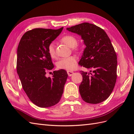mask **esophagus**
Here are the masks:
<instances>
[{"mask_svg": "<svg viewBox=\"0 0 134 134\" xmlns=\"http://www.w3.org/2000/svg\"><path fill=\"white\" fill-rule=\"evenodd\" d=\"M67 74H68V75L69 76H71L73 75L74 72L71 71H67Z\"/></svg>", "mask_w": 134, "mask_h": 134, "instance_id": "esophagus-1", "label": "esophagus"}]
</instances>
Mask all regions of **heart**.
<instances>
[{"label":"heart","instance_id":"obj_1","mask_svg":"<svg viewBox=\"0 0 134 134\" xmlns=\"http://www.w3.org/2000/svg\"><path fill=\"white\" fill-rule=\"evenodd\" d=\"M61 42H63L70 47H71L74 50H78L79 46L77 44V39L75 36L71 35H67L62 37L60 39ZM48 52L52 58H56V52L55 45L53 43H50L47 48ZM76 66V58L75 56H71L67 58L60 59L57 63V67L59 69L73 70Z\"/></svg>","mask_w":134,"mask_h":134}]
</instances>
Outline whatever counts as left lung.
Segmentation results:
<instances>
[{"label":"left lung","instance_id":"obj_1","mask_svg":"<svg viewBox=\"0 0 134 134\" xmlns=\"http://www.w3.org/2000/svg\"><path fill=\"white\" fill-rule=\"evenodd\" d=\"M67 30L81 36L86 47L79 64L92 70H92L81 71V97L87 103H100L109 97L115 86L118 61L114 48L106 32L95 25L85 22Z\"/></svg>","mask_w":134,"mask_h":134}]
</instances>
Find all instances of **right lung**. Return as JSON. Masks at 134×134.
<instances>
[{"label": "right lung", "instance_id": "obj_1", "mask_svg": "<svg viewBox=\"0 0 134 134\" xmlns=\"http://www.w3.org/2000/svg\"><path fill=\"white\" fill-rule=\"evenodd\" d=\"M63 29L36 28L22 36L17 49L16 70L22 88L34 104L41 108L53 106L60 101L68 74L66 71H54L52 77L46 71L54 65L48 52V45Z\"/></svg>", "mask_w": 134, "mask_h": 134}]
</instances>
